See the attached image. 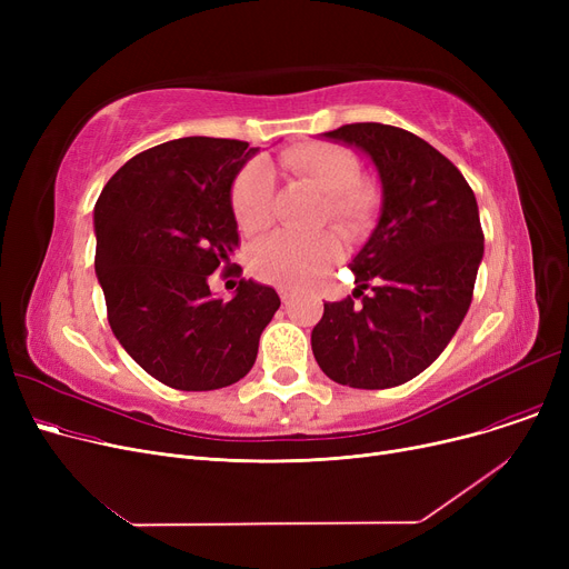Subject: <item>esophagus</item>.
Instances as JSON below:
<instances>
[{
    "label": "esophagus",
    "instance_id": "1",
    "mask_svg": "<svg viewBox=\"0 0 569 569\" xmlns=\"http://www.w3.org/2000/svg\"><path fill=\"white\" fill-rule=\"evenodd\" d=\"M279 297H281V302H283V305H288V302L292 300V290L281 288V290H279Z\"/></svg>",
    "mask_w": 569,
    "mask_h": 569
}]
</instances>
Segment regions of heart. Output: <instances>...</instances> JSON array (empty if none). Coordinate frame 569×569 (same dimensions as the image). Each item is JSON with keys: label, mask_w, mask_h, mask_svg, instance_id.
I'll return each mask as SVG.
<instances>
[{"label": "heart", "mask_w": 569, "mask_h": 569, "mask_svg": "<svg viewBox=\"0 0 569 569\" xmlns=\"http://www.w3.org/2000/svg\"><path fill=\"white\" fill-rule=\"evenodd\" d=\"M281 166L322 196L320 219L357 239L371 230L378 214V189L360 179V161L341 144L302 142L279 157ZM232 212L239 230L262 232L274 217V179L260 161L249 163L232 187ZM341 258L339 237L330 230L309 234L274 232L249 251L251 272L272 286L307 288L318 283Z\"/></svg>", "instance_id": "heart-1"}]
</instances>
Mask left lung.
I'll return each instance as SVG.
<instances>
[{"label":"left lung","mask_w":569,"mask_h":569,"mask_svg":"<svg viewBox=\"0 0 569 569\" xmlns=\"http://www.w3.org/2000/svg\"><path fill=\"white\" fill-rule=\"evenodd\" d=\"M373 163L380 217L350 262L355 290L327 302L311 348L327 378L357 390H387L422 373L463 322L485 256L480 209L459 168L403 129L362 122L327 131Z\"/></svg>","instance_id":"8db88e82"}]
</instances>
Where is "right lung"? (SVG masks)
Returning <instances> with one entry per match:
<instances>
[{
    "instance_id": "obj_1",
    "label": "right lung",
    "mask_w": 569,
    "mask_h": 569,
    "mask_svg": "<svg viewBox=\"0 0 569 569\" xmlns=\"http://www.w3.org/2000/svg\"><path fill=\"white\" fill-rule=\"evenodd\" d=\"M258 147L179 138L119 168L94 207L97 277L112 335L174 390H221L244 378L281 300L242 279L217 300L209 274L239 244L232 184Z\"/></svg>"
}]
</instances>
